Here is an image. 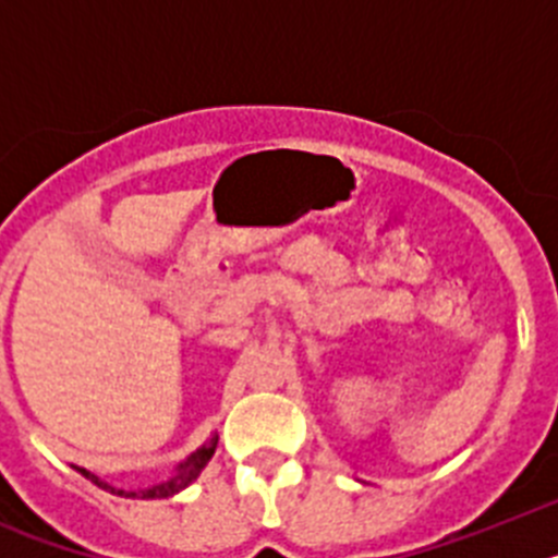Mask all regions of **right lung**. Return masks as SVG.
Listing matches in <instances>:
<instances>
[{"mask_svg": "<svg viewBox=\"0 0 558 558\" xmlns=\"http://www.w3.org/2000/svg\"><path fill=\"white\" fill-rule=\"evenodd\" d=\"M215 447H218V433H215V436H211L206 445H201L198 450L192 452L190 458H184V461L175 466L172 477H167L165 483H156V486H150V489H117V486L100 481V477L92 475L88 470H81V466H77V472H81L83 477H88L92 483H97L100 489L111 492V495L133 497V500H156V497H172V495H179L181 489H186V486H190V483L201 475V470H204L206 463H209V458L215 456Z\"/></svg>", "mask_w": 558, "mask_h": 558, "instance_id": "right-lung-1", "label": "right lung"}]
</instances>
